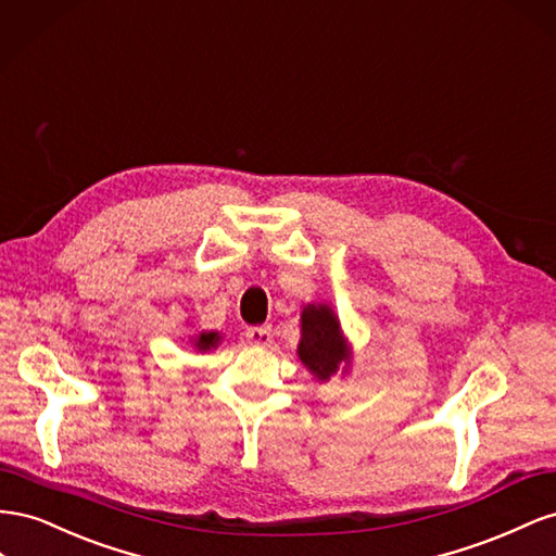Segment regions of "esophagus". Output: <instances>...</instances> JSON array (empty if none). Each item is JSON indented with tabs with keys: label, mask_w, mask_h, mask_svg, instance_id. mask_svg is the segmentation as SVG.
Listing matches in <instances>:
<instances>
[{
	"label": "esophagus",
	"mask_w": 556,
	"mask_h": 556,
	"mask_svg": "<svg viewBox=\"0 0 556 556\" xmlns=\"http://www.w3.org/2000/svg\"><path fill=\"white\" fill-rule=\"evenodd\" d=\"M244 336L251 344L267 346L269 342H273V328H269V326H253V328H247Z\"/></svg>",
	"instance_id": "esophagus-1"
}]
</instances>
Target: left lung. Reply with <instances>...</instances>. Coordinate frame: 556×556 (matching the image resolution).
Masks as SVG:
<instances>
[{"label":"left lung","instance_id":"obj_1","mask_svg":"<svg viewBox=\"0 0 556 556\" xmlns=\"http://www.w3.org/2000/svg\"><path fill=\"white\" fill-rule=\"evenodd\" d=\"M298 356L305 366L319 377L328 379L349 358L336 314L326 305H307L303 309V340Z\"/></svg>","mask_w":556,"mask_h":556}]
</instances>
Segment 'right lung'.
<instances>
[{
	"mask_svg": "<svg viewBox=\"0 0 556 556\" xmlns=\"http://www.w3.org/2000/svg\"><path fill=\"white\" fill-rule=\"evenodd\" d=\"M216 342H218V332H202V336L195 340V346L207 352V349L216 346Z\"/></svg>",
	"mask_w": 556,
	"mask_h": 556,
	"instance_id": "1",
	"label": "right lung"
}]
</instances>
